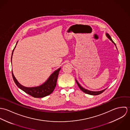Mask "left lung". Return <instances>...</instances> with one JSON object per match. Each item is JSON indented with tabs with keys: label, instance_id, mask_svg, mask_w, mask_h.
Here are the masks:
<instances>
[{
	"label": "left lung",
	"instance_id": "1",
	"mask_svg": "<svg viewBox=\"0 0 130 130\" xmlns=\"http://www.w3.org/2000/svg\"><path fill=\"white\" fill-rule=\"evenodd\" d=\"M106 36H107V37H108L111 41V42L115 45V46H116V44L114 43V42L113 41V40H112V39L111 38V37H110V36L108 34V33H106ZM116 48H117V47H116ZM75 81H76V84H77V85H78V87L79 88V89L83 92H84V93H87V94H91V95H98V94H101V93H103V92H104L106 90V89H104V90H102V91H90V90H87V89H85V88H84L83 87H82L80 85V84L78 83V82L77 81V80L75 79Z\"/></svg>",
	"mask_w": 130,
	"mask_h": 130
}]
</instances>
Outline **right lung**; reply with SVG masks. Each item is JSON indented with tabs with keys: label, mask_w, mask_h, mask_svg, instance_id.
Instances as JSON below:
<instances>
[{
	"label": "right lung",
	"mask_w": 130,
	"mask_h": 130,
	"mask_svg": "<svg viewBox=\"0 0 130 130\" xmlns=\"http://www.w3.org/2000/svg\"><path fill=\"white\" fill-rule=\"evenodd\" d=\"M18 42V41L12 53L11 58V62H12V58L13 52L17 46ZM60 69L61 68H59V69L54 71V72L51 74V75L49 76L48 79L43 84H42V85L39 86L35 87H26L21 85L15 77L14 76L12 71V74L13 80L15 84L20 89H21L24 92L31 95L34 98H43L52 93L55 90L56 85V82H57L58 75L59 74V72L60 71Z\"/></svg>",
	"instance_id": "1"
}]
</instances>
